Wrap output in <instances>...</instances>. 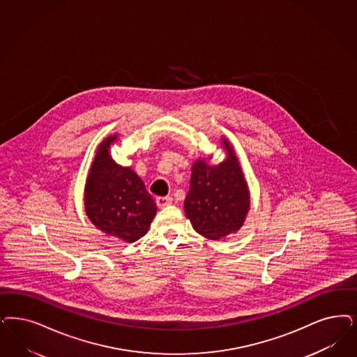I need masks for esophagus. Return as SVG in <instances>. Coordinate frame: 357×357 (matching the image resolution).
Here are the masks:
<instances>
[{"instance_id":"1","label":"esophagus","mask_w":357,"mask_h":357,"mask_svg":"<svg viewBox=\"0 0 357 357\" xmlns=\"http://www.w3.org/2000/svg\"><path fill=\"white\" fill-rule=\"evenodd\" d=\"M155 203H157V206H158L160 208H163V207H167V206H170V204H172V197H158L155 199Z\"/></svg>"}]
</instances>
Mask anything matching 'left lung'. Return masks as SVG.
I'll return each instance as SVG.
<instances>
[{
  "instance_id": "8db88e82",
  "label": "left lung",
  "mask_w": 357,
  "mask_h": 357,
  "mask_svg": "<svg viewBox=\"0 0 357 357\" xmlns=\"http://www.w3.org/2000/svg\"><path fill=\"white\" fill-rule=\"evenodd\" d=\"M228 158L211 166L197 160L185 199V216L197 234L219 240L240 229L249 211V191L234 150L224 141Z\"/></svg>"
}]
</instances>
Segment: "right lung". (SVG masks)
I'll return each instance as SVG.
<instances>
[{
  "label": "right lung",
  "mask_w": 357,
  "mask_h": 357,
  "mask_svg": "<svg viewBox=\"0 0 357 357\" xmlns=\"http://www.w3.org/2000/svg\"><path fill=\"white\" fill-rule=\"evenodd\" d=\"M114 141L116 135L108 137L98 146L86 179V212L104 234L135 243L148 232L157 204L133 170L112 160L108 150Z\"/></svg>",
  "instance_id": "obj_1"
}]
</instances>
